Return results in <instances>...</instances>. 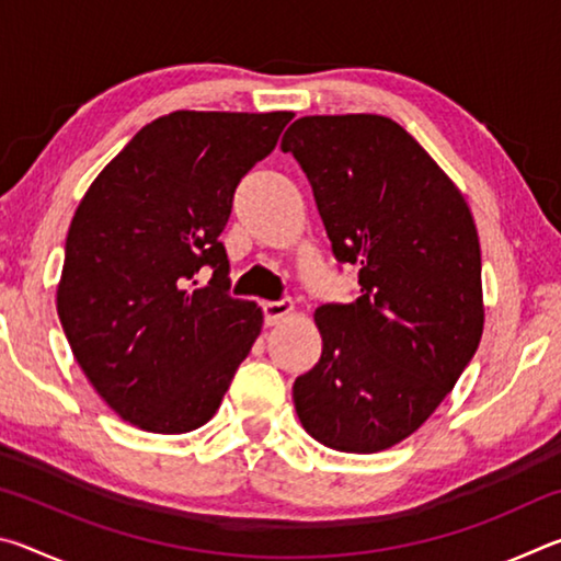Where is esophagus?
I'll use <instances>...</instances> for the list:
<instances>
[{
  "label": "esophagus",
  "instance_id": "esophagus-1",
  "mask_svg": "<svg viewBox=\"0 0 561 561\" xmlns=\"http://www.w3.org/2000/svg\"><path fill=\"white\" fill-rule=\"evenodd\" d=\"M262 311H264V321H267V327H274V324H279L282 319H287L291 314L294 304L289 299L264 301L262 304Z\"/></svg>",
  "mask_w": 561,
  "mask_h": 561
}]
</instances>
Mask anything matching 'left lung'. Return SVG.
Segmentation results:
<instances>
[{"label": "left lung", "mask_w": 561, "mask_h": 561, "mask_svg": "<svg viewBox=\"0 0 561 561\" xmlns=\"http://www.w3.org/2000/svg\"><path fill=\"white\" fill-rule=\"evenodd\" d=\"M282 150L307 173L336 260L360 264V297L314 311L321 356L294 381V408L327 448H393L478 351V227L458 185L386 116H304Z\"/></svg>", "instance_id": "obj_1"}]
</instances>
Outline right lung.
I'll use <instances>...</instances> for the list:
<instances>
[{
  "label": "right lung",
  "mask_w": 561,
  "mask_h": 561,
  "mask_svg": "<svg viewBox=\"0 0 561 561\" xmlns=\"http://www.w3.org/2000/svg\"><path fill=\"white\" fill-rule=\"evenodd\" d=\"M291 111H173L150 121L76 207L56 311L96 393L123 421L178 435L217 413L262 331L227 294L232 195ZM216 270L207 288L194 272Z\"/></svg>",
  "instance_id": "obj_1"
}]
</instances>
